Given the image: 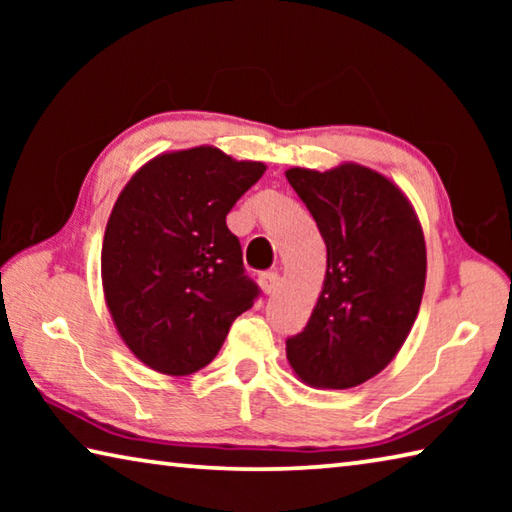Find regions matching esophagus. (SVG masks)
<instances>
[{
	"label": "esophagus",
	"mask_w": 512,
	"mask_h": 512,
	"mask_svg": "<svg viewBox=\"0 0 512 512\" xmlns=\"http://www.w3.org/2000/svg\"><path fill=\"white\" fill-rule=\"evenodd\" d=\"M259 287H262L266 296H271V293H275V289L280 287V275H277V271L262 273L259 275Z\"/></svg>",
	"instance_id": "esophagus-1"
}]
</instances>
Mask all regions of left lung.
<instances>
[{
    "label": "left lung",
    "instance_id": "8db88e82",
    "mask_svg": "<svg viewBox=\"0 0 512 512\" xmlns=\"http://www.w3.org/2000/svg\"><path fill=\"white\" fill-rule=\"evenodd\" d=\"M327 246L323 291L287 357L302 381L352 388L384 370L418 316L427 250L413 207L381 173L289 169Z\"/></svg>",
    "mask_w": 512,
    "mask_h": 512
}]
</instances>
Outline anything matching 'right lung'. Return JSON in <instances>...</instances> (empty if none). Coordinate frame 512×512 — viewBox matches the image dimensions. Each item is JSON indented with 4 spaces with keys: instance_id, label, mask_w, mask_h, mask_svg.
<instances>
[{
    "instance_id": "1",
    "label": "right lung",
    "mask_w": 512,
    "mask_h": 512,
    "mask_svg": "<svg viewBox=\"0 0 512 512\" xmlns=\"http://www.w3.org/2000/svg\"><path fill=\"white\" fill-rule=\"evenodd\" d=\"M264 171L198 146L151 160L119 194L103 237V291L146 366L176 377L205 368L255 305L262 291L225 216Z\"/></svg>"
}]
</instances>
